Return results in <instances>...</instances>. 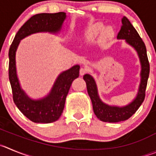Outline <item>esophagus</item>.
I'll return each mask as SVG.
<instances>
[{
	"label": "esophagus",
	"instance_id": "esophagus-1",
	"mask_svg": "<svg viewBox=\"0 0 156 156\" xmlns=\"http://www.w3.org/2000/svg\"><path fill=\"white\" fill-rule=\"evenodd\" d=\"M87 71H88L87 68H80L79 73H80V75H85V74L87 73Z\"/></svg>",
	"mask_w": 156,
	"mask_h": 156
}]
</instances>
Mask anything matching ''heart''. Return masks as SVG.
Instances as JSON below:
<instances>
[{
	"label": "heart",
	"mask_w": 156,
	"mask_h": 156,
	"mask_svg": "<svg viewBox=\"0 0 156 156\" xmlns=\"http://www.w3.org/2000/svg\"><path fill=\"white\" fill-rule=\"evenodd\" d=\"M102 25H101V24H94V25L91 26V27H89V28L86 30V32H85V39H87V40H91V39L95 37L96 36L99 34L100 31L102 30ZM110 34H111V30L109 28H107L103 31L102 34L104 37H108V36L110 35Z\"/></svg>",
	"instance_id": "1"
}]
</instances>
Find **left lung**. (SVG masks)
Returning <instances> with one entry per match:
<instances>
[{"mask_svg": "<svg viewBox=\"0 0 156 156\" xmlns=\"http://www.w3.org/2000/svg\"><path fill=\"white\" fill-rule=\"evenodd\" d=\"M121 29L118 34V39H126V42L132 45L137 51L138 55L140 58L142 65V72H141V83L139 86L137 97L131 104L125 107L119 108L115 106H108L104 104L100 100L98 95L97 87L94 80L90 75H84L83 78L86 82L87 90L91 98L93 105V110L98 119L105 122H119L129 119L137 111L143 102L145 97V89L148 83L150 66L147 56L146 48L144 41L139 36L137 30L132 26L129 19L126 17L122 18Z\"/></svg>", "mask_w": 156, "mask_h": 156, "instance_id": "1", "label": "left lung"}]
</instances>
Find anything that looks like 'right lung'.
<instances>
[{
  "label": "right lung",
  "instance_id": "add662e5",
  "mask_svg": "<svg viewBox=\"0 0 156 156\" xmlns=\"http://www.w3.org/2000/svg\"><path fill=\"white\" fill-rule=\"evenodd\" d=\"M66 17L65 12L42 13L32 16L19 29L10 47L8 75L12 89L13 100L24 115L36 123H51L58 120L63 112L65 99L71 83L79 76V65L64 71L57 78L50 94L41 100L29 98L19 85L16 73L15 53L20 41L33 33L60 30Z\"/></svg>",
  "mask_w": 156,
  "mask_h": 156
}]
</instances>
